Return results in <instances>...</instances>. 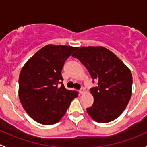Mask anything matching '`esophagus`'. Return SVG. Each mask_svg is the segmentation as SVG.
I'll list each match as a JSON object with an SVG mask.
<instances>
[{"instance_id": "34e87169", "label": "esophagus", "mask_w": 147, "mask_h": 147, "mask_svg": "<svg viewBox=\"0 0 147 147\" xmlns=\"http://www.w3.org/2000/svg\"><path fill=\"white\" fill-rule=\"evenodd\" d=\"M84 91H85V90H84V88H82V89H81L80 90V93L81 94H84Z\"/></svg>"}]
</instances>
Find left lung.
Masks as SVG:
<instances>
[{
    "mask_svg": "<svg viewBox=\"0 0 147 147\" xmlns=\"http://www.w3.org/2000/svg\"><path fill=\"white\" fill-rule=\"evenodd\" d=\"M72 57L78 58L89 71L97 86L90 90L94 103L88 115L97 122L107 123L119 117L131 97V71L115 54L102 46L82 47Z\"/></svg>",
    "mask_w": 147,
    "mask_h": 147,
    "instance_id": "left-lung-1",
    "label": "left lung"
}]
</instances>
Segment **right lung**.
<instances>
[{"label": "right lung", "instance_id": "1", "mask_svg": "<svg viewBox=\"0 0 147 147\" xmlns=\"http://www.w3.org/2000/svg\"><path fill=\"white\" fill-rule=\"evenodd\" d=\"M78 47L49 44L28 60L19 75L18 96L28 115L40 124L58 122L66 113L77 92L59 87L67 59Z\"/></svg>", "mask_w": 147, "mask_h": 147}]
</instances>
